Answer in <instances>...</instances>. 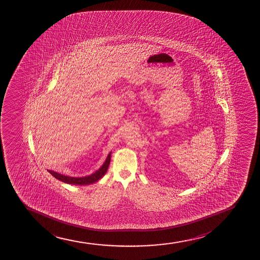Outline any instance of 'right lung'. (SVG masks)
Instances as JSON below:
<instances>
[{
	"mask_svg": "<svg viewBox=\"0 0 260 260\" xmlns=\"http://www.w3.org/2000/svg\"><path fill=\"white\" fill-rule=\"evenodd\" d=\"M111 152H110V154H109L102 166L100 167V169L96 170V172H94L93 174L87 175V176H84V177H72V176L58 174V173L53 171V170H48V172L53 175V177H55L56 179H58L60 181H63L64 183L81 185V186L82 185H89V184L94 183V182L100 180L105 175V173L107 172L110 161H111Z\"/></svg>",
	"mask_w": 260,
	"mask_h": 260,
	"instance_id": "obj_1",
	"label": "right lung"
}]
</instances>
